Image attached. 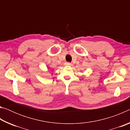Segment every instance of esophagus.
I'll return each instance as SVG.
<instances>
[{"instance_id":"1","label":"esophagus","mask_w":130,"mask_h":130,"mask_svg":"<svg viewBox=\"0 0 130 130\" xmlns=\"http://www.w3.org/2000/svg\"><path fill=\"white\" fill-rule=\"evenodd\" d=\"M65 66H70L71 65V63H70V62H65Z\"/></svg>"}]
</instances>
